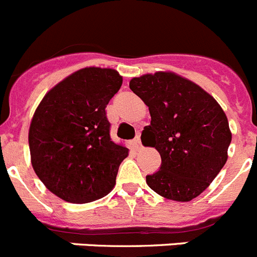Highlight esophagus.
Segmentation results:
<instances>
[{"label":"esophagus","instance_id":"34e87169","mask_svg":"<svg viewBox=\"0 0 257 257\" xmlns=\"http://www.w3.org/2000/svg\"><path fill=\"white\" fill-rule=\"evenodd\" d=\"M133 147H134V149H135V150L143 149V145H141V140H140V135H138L133 140Z\"/></svg>","mask_w":257,"mask_h":257}]
</instances>
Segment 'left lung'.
Listing matches in <instances>:
<instances>
[{"instance_id": "8db88e82", "label": "left lung", "mask_w": 257, "mask_h": 257, "mask_svg": "<svg viewBox=\"0 0 257 257\" xmlns=\"http://www.w3.org/2000/svg\"><path fill=\"white\" fill-rule=\"evenodd\" d=\"M130 89L152 117L141 141L162 158L159 171L147 176L148 186L169 200L195 199L227 162L232 134L224 110L204 89L175 72L134 77Z\"/></svg>"}]
</instances>
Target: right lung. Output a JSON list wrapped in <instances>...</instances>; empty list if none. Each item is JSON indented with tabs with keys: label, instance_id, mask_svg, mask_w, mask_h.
<instances>
[{
	"label": "right lung",
	"instance_id": "1",
	"mask_svg": "<svg viewBox=\"0 0 257 257\" xmlns=\"http://www.w3.org/2000/svg\"><path fill=\"white\" fill-rule=\"evenodd\" d=\"M122 85L113 69L85 67L44 95L29 127L32 166L56 196L85 204L116 185L128 149L113 143L105 107Z\"/></svg>",
	"mask_w": 257,
	"mask_h": 257
}]
</instances>
